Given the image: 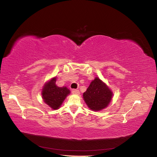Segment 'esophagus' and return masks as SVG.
Masks as SVG:
<instances>
[{
    "mask_svg": "<svg viewBox=\"0 0 157 157\" xmlns=\"http://www.w3.org/2000/svg\"><path fill=\"white\" fill-rule=\"evenodd\" d=\"M72 93L74 94H79V91L78 90H75V89H74V90H72Z\"/></svg>",
    "mask_w": 157,
    "mask_h": 157,
    "instance_id": "esophagus-1",
    "label": "esophagus"
}]
</instances>
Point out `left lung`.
I'll list each match as a JSON object with an SVG mask.
<instances>
[{"label": "left lung", "mask_w": 157, "mask_h": 157, "mask_svg": "<svg viewBox=\"0 0 157 157\" xmlns=\"http://www.w3.org/2000/svg\"><path fill=\"white\" fill-rule=\"evenodd\" d=\"M112 97L111 89L98 77L91 82L86 91L83 94V99L88 108L94 112L106 108L111 102Z\"/></svg>", "instance_id": "1"}]
</instances>
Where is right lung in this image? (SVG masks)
I'll use <instances>...</instances> for the list:
<instances>
[{
    "mask_svg": "<svg viewBox=\"0 0 157 157\" xmlns=\"http://www.w3.org/2000/svg\"><path fill=\"white\" fill-rule=\"evenodd\" d=\"M56 77L45 83L42 88L41 95L44 103L52 109H58L62 105L66 97L70 94V90L66 86L59 87L56 84Z\"/></svg>",
    "mask_w": 157,
    "mask_h": 157,
    "instance_id": "right-lung-1",
    "label": "right lung"
}]
</instances>
